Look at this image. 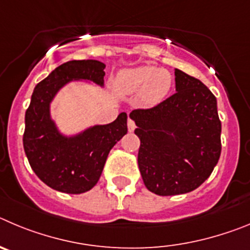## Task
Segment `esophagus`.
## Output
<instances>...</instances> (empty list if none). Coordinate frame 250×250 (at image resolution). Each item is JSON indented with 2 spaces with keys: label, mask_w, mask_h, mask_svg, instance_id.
Segmentation results:
<instances>
[{
  "label": "esophagus",
  "mask_w": 250,
  "mask_h": 250,
  "mask_svg": "<svg viewBox=\"0 0 250 250\" xmlns=\"http://www.w3.org/2000/svg\"><path fill=\"white\" fill-rule=\"evenodd\" d=\"M127 127H128V130H129V132H133L134 128H136V125H134V122L130 120V118H128V121H127Z\"/></svg>",
  "instance_id": "34e87169"
}]
</instances>
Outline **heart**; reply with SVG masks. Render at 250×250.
<instances>
[{"label": "heart", "instance_id": "heart-1", "mask_svg": "<svg viewBox=\"0 0 250 250\" xmlns=\"http://www.w3.org/2000/svg\"><path fill=\"white\" fill-rule=\"evenodd\" d=\"M173 84L170 72L157 68L152 64L121 69L113 80V87L122 96L139 93V100L145 105L153 107L163 102Z\"/></svg>", "mask_w": 250, "mask_h": 250}]
</instances>
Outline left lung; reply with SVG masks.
I'll use <instances>...</instances> for the list:
<instances>
[{
	"label": "left lung",
	"instance_id": "left-lung-1",
	"mask_svg": "<svg viewBox=\"0 0 250 250\" xmlns=\"http://www.w3.org/2000/svg\"><path fill=\"white\" fill-rule=\"evenodd\" d=\"M175 93L150 109L130 112L141 139L138 167L158 195L192 192L212 174L220 157L217 98L197 78L174 69Z\"/></svg>",
	"mask_w": 250,
	"mask_h": 250
}]
</instances>
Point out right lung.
<instances>
[{
  "instance_id": "obj_1",
  "label": "right lung",
  "mask_w": 250,
  "mask_h": 250,
  "mask_svg": "<svg viewBox=\"0 0 250 250\" xmlns=\"http://www.w3.org/2000/svg\"><path fill=\"white\" fill-rule=\"evenodd\" d=\"M105 64L96 60L69 61L35 87L24 116L23 148L31 168L58 192L81 194L92 189L109 150L127 134V113L108 125H94L75 134L61 132L51 116V103L68 83L82 81L104 86Z\"/></svg>"
}]
</instances>
